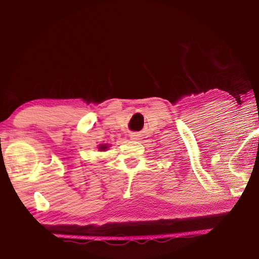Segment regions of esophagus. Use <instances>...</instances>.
<instances>
[{
    "instance_id": "esophagus-1",
    "label": "esophagus",
    "mask_w": 259,
    "mask_h": 259,
    "mask_svg": "<svg viewBox=\"0 0 259 259\" xmlns=\"http://www.w3.org/2000/svg\"><path fill=\"white\" fill-rule=\"evenodd\" d=\"M131 138H133V139H138V135H131Z\"/></svg>"
}]
</instances>
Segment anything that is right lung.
Masks as SVG:
<instances>
[{
    "label": "right lung",
    "instance_id": "add662e5",
    "mask_svg": "<svg viewBox=\"0 0 259 259\" xmlns=\"http://www.w3.org/2000/svg\"><path fill=\"white\" fill-rule=\"evenodd\" d=\"M107 147H108L107 145H100V146H99V150H100V151H105Z\"/></svg>",
    "mask_w": 259,
    "mask_h": 259
}]
</instances>
